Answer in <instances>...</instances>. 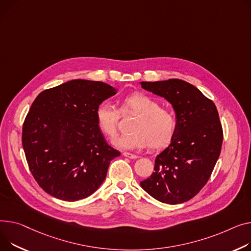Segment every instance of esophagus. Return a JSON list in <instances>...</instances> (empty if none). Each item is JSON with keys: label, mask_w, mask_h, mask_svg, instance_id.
<instances>
[{"label": "esophagus", "mask_w": 251, "mask_h": 251, "mask_svg": "<svg viewBox=\"0 0 251 251\" xmlns=\"http://www.w3.org/2000/svg\"><path fill=\"white\" fill-rule=\"evenodd\" d=\"M123 155H124L125 157H128V158H131V159L138 158V155H136V154H133V153H130V152H123Z\"/></svg>", "instance_id": "1"}]
</instances>
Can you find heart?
Masks as SVG:
<instances>
[{"label": "heart", "instance_id": "obj_1", "mask_svg": "<svg viewBox=\"0 0 251 251\" xmlns=\"http://www.w3.org/2000/svg\"><path fill=\"white\" fill-rule=\"evenodd\" d=\"M121 111L132 112L137 116L126 135L113 140V145L122 149L144 148L148 144L152 149H161L168 146L176 131V118L168 109L160 108L157 101L144 94L135 93L125 97ZM99 129L105 135L113 137L117 134L119 112L110 101L100 103L95 112Z\"/></svg>", "mask_w": 251, "mask_h": 251}]
</instances>
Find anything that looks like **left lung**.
Masks as SVG:
<instances>
[{
  "label": "left lung",
  "mask_w": 251,
  "mask_h": 251,
  "mask_svg": "<svg viewBox=\"0 0 251 251\" xmlns=\"http://www.w3.org/2000/svg\"><path fill=\"white\" fill-rule=\"evenodd\" d=\"M140 85L171 103L177 123L172 142L155 158L154 173L140 186L161 203L187 202L206 185L220 155L223 131L218 111L211 100L185 80Z\"/></svg>",
  "instance_id": "8db88e82"
}]
</instances>
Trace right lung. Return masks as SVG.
<instances>
[{
	"mask_svg": "<svg viewBox=\"0 0 251 251\" xmlns=\"http://www.w3.org/2000/svg\"><path fill=\"white\" fill-rule=\"evenodd\" d=\"M116 94L103 81L73 79L34 100L23 124L22 144L30 172L47 194L75 202L102 185L120 152L106 142L95 112Z\"/></svg>",
	"mask_w": 251,
	"mask_h": 251,
	"instance_id": "obj_1",
	"label": "right lung"
}]
</instances>
